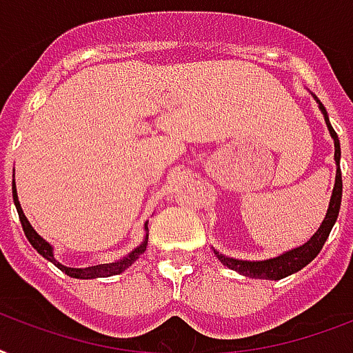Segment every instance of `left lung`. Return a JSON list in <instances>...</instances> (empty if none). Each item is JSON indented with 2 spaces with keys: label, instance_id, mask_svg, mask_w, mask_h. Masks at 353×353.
Wrapping results in <instances>:
<instances>
[{
  "label": "left lung",
  "instance_id": "left-lung-1",
  "mask_svg": "<svg viewBox=\"0 0 353 353\" xmlns=\"http://www.w3.org/2000/svg\"><path fill=\"white\" fill-rule=\"evenodd\" d=\"M321 105V103H319ZM321 110L324 114V119H326V125L330 128V134H332L333 143H335V162H337V176H335V188H333L332 201H330V208H327V214L322 221L321 228L316 230V234L311 237L310 241L302 245V247L294 248V250H289V252L281 254L278 258L267 259V261H241V259L226 258L223 254H217V258L221 259V263L226 265L228 269L237 270L239 274L248 276V278H256V280H280V278H285V276L293 274L296 270L304 269L305 265L313 261L316 258V254L321 252L324 243H326L330 232H332L335 221H337L339 210H341V199H343V176H341V168H339V162H341V145H339L337 132L333 130V127L330 125V119H327L326 108L321 105Z\"/></svg>",
  "mask_w": 353,
  "mask_h": 353
}]
</instances>
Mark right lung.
<instances>
[{
    "label": "right lung",
    "mask_w": 353,
    "mask_h": 353,
    "mask_svg": "<svg viewBox=\"0 0 353 353\" xmlns=\"http://www.w3.org/2000/svg\"><path fill=\"white\" fill-rule=\"evenodd\" d=\"M12 199H14V204H16V210H18V215H20V223H21V228H23V232H26V237L29 239V243H31L32 247L37 248L38 254H42L43 258L49 259L51 263H54L57 267H59L62 272H65L68 276H72V278H81V280H88V278H97V276H114V274H119V272H123L125 269H128L130 265L136 261V259L141 256V254L145 252L147 248V237L145 241L141 243L138 248H134L132 252L128 254L127 258L119 259V261H116V263H105V265H95V267H86V269H72V267H64L62 263H59L57 259H54L53 256V248H51V245H49L48 241H43L42 237L38 236L37 232L32 230V226L29 225V221H27V217L23 215V212H21V206L20 202H18V195H16V185H12Z\"/></svg>",
    "instance_id": "1"
}]
</instances>
